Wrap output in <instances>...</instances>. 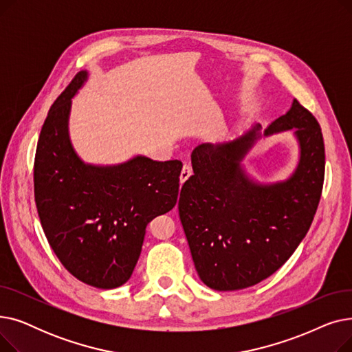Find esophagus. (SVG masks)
Wrapping results in <instances>:
<instances>
[{
    "label": "esophagus",
    "mask_w": 352,
    "mask_h": 352,
    "mask_svg": "<svg viewBox=\"0 0 352 352\" xmlns=\"http://www.w3.org/2000/svg\"><path fill=\"white\" fill-rule=\"evenodd\" d=\"M192 175V168H191V165L190 164H184V166H182V171H181V182H186L190 177Z\"/></svg>",
    "instance_id": "34e87169"
}]
</instances>
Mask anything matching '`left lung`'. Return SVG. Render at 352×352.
<instances>
[{
    "label": "left lung",
    "instance_id": "obj_1",
    "mask_svg": "<svg viewBox=\"0 0 352 352\" xmlns=\"http://www.w3.org/2000/svg\"><path fill=\"white\" fill-rule=\"evenodd\" d=\"M261 125L231 142L201 144L194 175L181 188L178 211L201 281L217 291L252 287L281 268L307 235L322 192L325 150L321 126L292 101L264 135L294 131L300 160L289 178L260 184L243 160L261 138Z\"/></svg>",
    "mask_w": 352,
    "mask_h": 352
}]
</instances>
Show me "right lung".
<instances>
[{"label": "right lung", "instance_id": "1", "mask_svg": "<svg viewBox=\"0 0 352 352\" xmlns=\"http://www.w3.org/2000/svg\"><path fill=\"white\" fill-rule=\"evenodd\" d=\"M88 78L80 71L55 100L34 161L36 211L61 264L102 289L131 276L151 219L177 204L182 162L137 155L117 165L85 164L68 134L71 98Z\"/></svg>", "mask_w": 352, "mask_h": 352}]
</instances>
